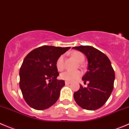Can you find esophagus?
<instances>
[{
	"instance_id": "obj_1",
	"label": "esophagus",
	"mask_w": 129,
	"mask_h": 129,
	"mask_svg": "<svg viewBox=\"0 0 129 129\" xmlns=\"http://www.w3.org/2000/svg\"><path fill=\"white\" fill-rule=\"evenodd\" d=\"M65 84H66V85H69L70 84H71V82H69V81H65Z\"/></svg>"
}]
</instances>
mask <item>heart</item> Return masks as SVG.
Returning a JSON list of instances; mask_svg holds the SVG:
<instances>
[{"label":"heart","instance_id":"b5f03b06","mask_svg":"<svg viewBox=\"0 0 129 129\" xmlns=\"http://www.w3.org/2000/svg\"><path fill=\"white\" fill-rule=\"evenodd\" d=\"M71 55L76 58V60L79 62H83L84 60V57L83 54L79 52L75 51L71 53ZM56 67L58 69V71H61L64 68V56L60 55L57 60L56 62ZM82 75L81 71H67L65 72H62L60 75V77L62 79L65 80L66 81L71 82V81H74L76 80H77Z\"/></svg>","mask_w":129,"mask_h":129}]
</instances>
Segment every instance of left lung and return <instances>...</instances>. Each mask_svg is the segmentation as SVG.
<instances>
[{
	"instance_id": "8db88e82",
	"label": "left lung",
	"mask_w": 129,
	"mask_h": 129,
	"mask_svg": "<svg viewBox=\"0 0 129 129\" xmlns=\"http://www.w3.org/2000/svg\"><path fill=\"white\" fill-rule=\"evenodd\" d=\"M72 49L83 53L88 61L87 71L82 77L87 87L80 86L74 93V98L79 107L87 110H95L107 102L113 89L115 72L105 54L91 46L74 47Z\"/></svg>"
}]
</instances>
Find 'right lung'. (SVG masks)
<instances>
[{"instance_id":"obj_1","label":"right lung","mask_w":129,"mask_h":129,"mask_svg":"<svg viewBox=\"0 0 129 129\" xmlns=\"http://www.w3.org/2000/svg\"><path fill=\"white\" fill-rule=\"evenodd\" d=\"M71 47L43 46L31 51L24 59L19 71V87L25 102L38 110L57 102L63 80H58L57 60Z\"/></svg>"}]
</instances>
